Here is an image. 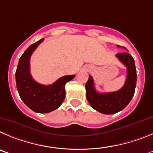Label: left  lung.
I'll return each instance as SVG.
<instances>
[{"label": "left lung", "instance_id": "left-lung-1", "mask_svg": "<svg viewBox=\"0 0 153 153\" xmlns=\"http://www.w3.org/2000/svg\"><path fill=\"white\" fill-rule=\"evenodd\" d=\"M123 49H126L124 47ZM116 56L126 67L127 71L126 82L122 88L117 91L99 93L94 88L93 78L91 75L85 85L87 100L94 109L101 114H114L122 111L134 95L137 84V70L134 59L128 53H117Z\"/></svg>", "mask_w": 153, "mask_h": 153}]
</instances>
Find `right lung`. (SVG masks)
<instances>
[{
  "mask_svg": "<svg viewBox=\"0 0 153 153\" xmlns=\"http://www.w3.org/2000/svg\"><path fill=\"white\" fill-rule=\"evenodd\" d=\"M43 40L44 39H41L32 44L23 53L15 74L16 88L20 98L29 108L41 114L49 113L60 107L65 97V84L75 76L65 75L49 85L39 84L32 78L30 68V57Z\"/></svg>",
  "mask_w": 153,
  "mask_h": 153,
  "instance_id": "add662e5",
  "label": "right lung"
}]
</instances>
